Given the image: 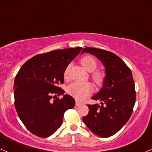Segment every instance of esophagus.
Returning a JSON list of instances; mask_svg holds the SVG:
<instances>
[{"instance_id":"1","label":"esophagus","mask_w":152,"mask_h":152,"mask_svg":"<svg viewBox=\"0 0 152 152\" xmlns=\"http://www.w3.org/2000/svg\"><path fill=\"white\" fill-rule=\"evenodd\" d=\"M80 104H81V102H78V101H76V107L80 106Z\"/></svg>"}]
</instances>
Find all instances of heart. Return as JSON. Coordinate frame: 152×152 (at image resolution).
<instances>
[{"label":"heart","instance_id":"1","mask_svg":"<svg viewBox=\"0 0 152 152\" xmlns=\"http://www.w3.org/2000/svg\"><path fill=\"white\" fill-rule=\"evenodd\" d=\"M80 63L84 69H86L89 72H93L97 67V62L95 58L89 55L82 57L80 59ZM67 72H68V69H66L65 71V75L67 74ZM92 78H93V81L97 85H101L104 81V75L102 72H97L93 73L92 75ZM92 90H93V88H92L91 84L89 83L74 82L69 84L66 88L67 93L78 100H82L86 98L88 95L91 93Z\"/></svg>","mask_w":152,"mask_h":152}]
</instances>
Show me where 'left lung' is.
<instances>
[{"instance_id": "left-lung-1", "label": "left lung", "mask_w": 152, "mask_h": 152, "mask_svg": "<svg viewBox=\"0 0 152 152\" xmlns=\"http://www.w3.org/2000/svg\"><path fill=\"white\" fill-rule=\"evenodd\" d=\"M94 55L102 63L105 76L102 88L92 97L98 104H88L89 112L83 117L87 127L102 137L114 135L127 123L135 102V83L131 71L123 59L111 52L85 48L81 54Z\"/></svg>"}]
</instances>
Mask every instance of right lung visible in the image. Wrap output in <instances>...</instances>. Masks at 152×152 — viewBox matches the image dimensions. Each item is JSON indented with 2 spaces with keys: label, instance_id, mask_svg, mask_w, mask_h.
Segmentation results:
<instances>
[{
  "label": "right lung",
  "instance_id": "add662e5",
  "mask_svg": "<svg viewBox=\"0 0 152 152\" xmlns=\"http://www.w3.org/2000/svg\"><path fill=\"white\" fill-rule=\"evenodd\" d=\"M81 47L56 50L37 55L23 64L14 83L15 106L20 120L34 135L48 137L62 126L65 111L75 100L57 86L64 83V72ZM53 94L62 99L51 100Z\"/></svg>",
  "mask_w": 152,
  "mask_h": 152
}]
</instances>
